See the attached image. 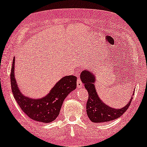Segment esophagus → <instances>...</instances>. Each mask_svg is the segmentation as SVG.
<instances>
[{
    "label": "esophagus",
    "mask_w": 147,
    "mask_h": 147,
    "mask_svg": "<svg viewBox=\"0 0 147 147\" xmlns=\"http://www.w3.org/2000/svg\"><path fill=\"white\" fill-rule=\"evenodd\" d=\"M77 87L78 88H81L83 87V83H82V82L80 78H78L77 80Z\"/></svg>",
    "instance_id": "1"
}]
</instances>
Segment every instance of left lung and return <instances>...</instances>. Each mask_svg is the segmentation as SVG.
<instances>
[{
  "label": "left lung",
  "instance_id": "left-lung-1",
  "mask_svg": "<svg viewBox=\"0 0 147 147\" xmlns=\"http://www.w3.org/2000/svg\"><path fill=\"white\" fill-rule=\"evenodd\" d=\"M80 78L88 92V99L86 103V112L92 122L100 123L115 120L122 116L129 107L132 97L124 107L120 109L112 108L104 104L98 97L97 92L96 91L94 86L96 80L94 75L88 70H84L81 73Z\"/></svg>",
  "mask_w": 147,
  "mask_h": 147
}]
</instances>
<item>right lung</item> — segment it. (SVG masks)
Masks as SVG:
<instances>
[{"label":"right lung","mask_w":147,"mask_h":147,"mask_svg":"<svg viewBox=\"0 0 147 147\" xmlns=\"http://www.w3.org/2000/svg\"><path fill=\"white\" fill-rule=\"evenodd\" d=\"M15 58L11 72L12 92L24 113L35 121L49 123L59 115L63 100L71 91L76 88L77 78L74 76L63 77L52 88L49 94L41 99H33L21 94L15 80Z\"/></svg>","instance_id":"add662e5"}]
</instances>
